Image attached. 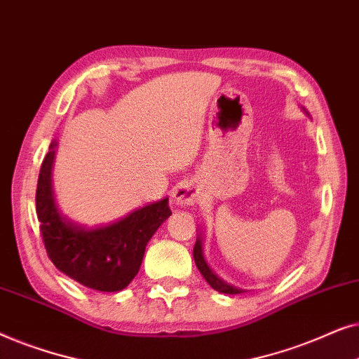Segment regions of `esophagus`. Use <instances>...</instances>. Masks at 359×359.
Listing matches in <instances>:
<instances>
[{
  "label": "esophagus",
  "mask_w": 359,
  "mask_h": 359,
  "mask_svg": "<svg viewBox=\"0 0 359 359\" xmlns=\"http://www.w3.org/2000/svg\"><path fill=\"white\" fill-rule=\"evenodd\" d=\"M173 199L178 205H193L198 203L199 193L191 181H181L173 191Z\"/></svg>",
  "instance_id": "34e87169"
}]
</instances>
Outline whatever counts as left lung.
<instances>
[{
    "label": "left lung",
    "mask_w": 359,
    "mask_h": 359,
    "mask_svg": "<svg viewBox=\"0 0 359 359\" xmlns=\"http://www.w3.org/2000/svg\"><path fill=\"white\" fill-rule=\"evenodd\" d=\"M194 262H196V266H198V269L201 271V274H203L205 281H208L210 284V287L215 289V291L219 292H224V294H240L242 292V289H237L233 286H230V284H227L224 281V279H220L217 274H215L212 269L209 268V264L205 263L204 259V252H203V238H201V235L198 238H196V245H194Z\"/></svg>",
    "instance_id": "obj_1"
}]
</instances>
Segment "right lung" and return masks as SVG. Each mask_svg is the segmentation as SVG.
<instances>
[{"label":"right lung","mask_w":359,"mask_h":359,"mask_svg":"<svg viewBox=\"0 0 359 359\" xmlns=\"http://www.w3.org/2000/svg\"><path fill=\"white\" fill-rule=\"evenodd\" d=\"M53 140L42 161L36 191V210L42 240L52 263L83 286L117 292L139 273L145 247L171 215L168 198L147 204L116 222L83 227L58 212L52 191Z\"/></svg>","instance_id":"obj_1"}]
</instances>
